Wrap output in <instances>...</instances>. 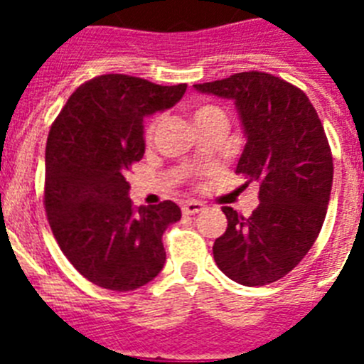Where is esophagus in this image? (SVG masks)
I'll use <instances>...</instances> for the list:
<instances>
[{
  "label": "esophagus",
  "mask_w": 364,
  "mask_h": 364,
  "mask_svg": "<svg viewBox=\"0 0 364 364\" xmlns=\"http://www.w3.org/2000/svg\"><path fill=\"white\" fill-rule=\"evenodd\" d=\"M204 210V204L202 202H197V200H188L182 204V213L184 215H195L198 213V211Z\"/></svg>",
  "instance_id": "obj_1"
}]
</instances>
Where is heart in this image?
<instances>
[{"label":"heart","instance_id":"obj_1","mask_svg":"<svg viewBox=\"0 0 364 364\" xmlns=\"http://www.w3.org/2000/svg\"><path fill=\"white\" fill-rule=\"evenodd\" d=\"M218 112H222V111L217 107V105L200 104V105H197V109H195V111H193V118H195V124H197V122L205 120V118L213 117V114H218ZM156 124H159V120H156V118H154V120H151L149 124H147V127H146V138H147V140H151V136L154 134Z\"/></svg>","mask_w":364,"mask_h":364}]
</instances>
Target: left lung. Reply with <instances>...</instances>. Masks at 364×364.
Listing matches in <instances>:
<instances>
[{
    "label": "left lung",
    "mask_w": 364,
    "mask_h": 364,
    "mask_svg": "<svg viewBox=\"0 0 364 364\" xmlns=\"http://www.w3.org/2000/svg\"><path fill=\"white\" fill-rule=\"evenodd\" d=\"M195 89L235 100L246 134L237 175L260 186L250 217L222 208L228 228L213 244L215 262L239 284L279 281L310 252L326 217L333 160L319 114L299 87L260 70Z\"/></svg>",
    "instance_id": "1"
}]
</instances>
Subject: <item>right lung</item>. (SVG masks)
Listing matches in <instances>:
<instances>
[{
    "mask_svg": "<svg viewBox=\"0 0 364 364\" xmlns=\"http://www.w3.org/2000/svg\"><path fill=\"white\" fill-rule=\"evenodd\" d=\"M186 83L102 74L69 96L45 149L43 204L54 239L92 284L136 290L164 268L162 235L180 220L171 200L136 208L125 175L146 151L144 117L169 109Z\"/></svg>",
    "mask_w": 364,
    "mask_h": 364,
    "instance_id": "obj_1",
    "label": "right lung"
}]
</instances>
